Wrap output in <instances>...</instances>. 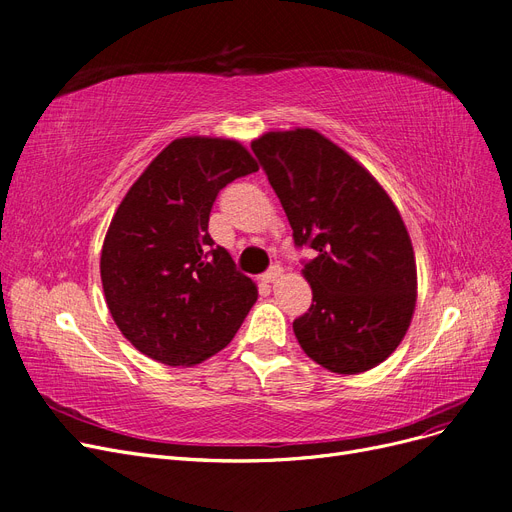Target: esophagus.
<instances>
[{"label": "esophagus", "mask_w": 512, "mask_h": 512, "mask_svg": "<svg viewBox=\"0 0 512 512\" xmlns=\"http://www.w3.org/2000/svg\"><path fill=\"white\" fill-rule=\"evenodd\" d=\"M283 275V269L281 267H273L271 271H267V273H264V281H267V283H275V281H279V277Z\"/></svg>", "instance_id": "1"}]
</instances>
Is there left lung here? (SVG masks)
<instances>
[{
    "label": "left lung",
    "mask_w": 512,
    "mask_h": 512,
    "mask_svg": "<svg viewBox=\"0 0 512 512\" xmlns=\"http://www.w3.org/2000/svg\"><path fill=\"white\" fill-rule=\"evenodd\" d=\"M296 245L317 256L302 277L309 313L294 321L302 351L334 374H361L393 355L418 298L416 256L405 222L361 163L313 128L252 140Z\"/></svg>",
    "instance_id": "left-lung-1"
}]
</instances>
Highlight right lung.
I'll use <instances>...</instances> for the list:
<instances>
[{"mask_svg":"<svg viewBox=\"0 0 512 512\" xmlns=\"http://www.w3.org/2000/svg\"><path fill=\"white\" fill-rule=\"evenodd\" d=\"M258 170L239 140L180 136L117 206L100 252L109 313L136 351L172 367L227 346L258 298L214 245L208 222L222 187Z\"/></svg>","mask_w":512,"mask_h":512,"instance_id":"1","label":"right lung"}]
</instances>
